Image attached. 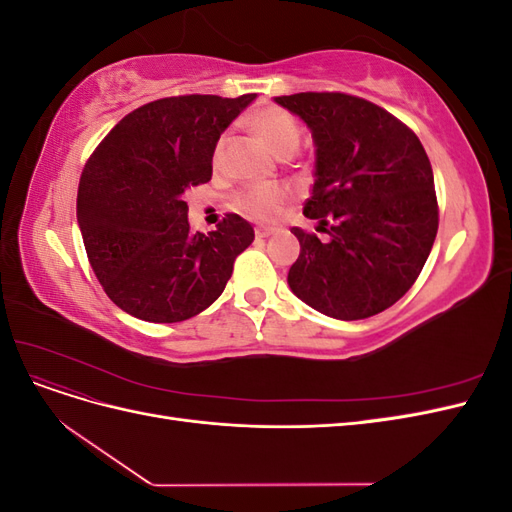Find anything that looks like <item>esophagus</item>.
<instances>
[{"label":"esophagus","mask_w":512,"mask_h":512,"mask_svg":"<svg viewBox=\"0 0 512 512\" xmlns=\"http://www.w3.org/2000/svg\"><path fill=\"white\" fill-rule=\"evenodd\" d=\"M273 235V228H256V237L258 239H267Z\"/></svg>","instance_id":"1"}]
</instances>
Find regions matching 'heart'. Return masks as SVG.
I'll list each match as a JSON object with an SVG mask.
<instances>
[{
	"label": "heart",
	"instance_id": "b5f03b06",
	"mask_svg": "<svg viewBox=\"0 0 512 512\" xmlns=\"http://www.w3.org/2000/svg\"><path fill=\"white\" fill-rule=\"evenodd\" d=\"M250 128L265 147L277 158H288L299 149L301 128L297 119L280 106H260L247 117ZM222 143L215 147V160H220ZM286 205V192L277 185L269 188H250L235 196V207L258 222L275 220Z\"/></svg>",
	"mask_w": 512,
	"mask_h": 512
}]
</instances>
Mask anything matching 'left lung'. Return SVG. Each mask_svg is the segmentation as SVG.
Masks as SVG:
<instances>
[{
    "instance_id": "left-lung-1",
    "label": "left lung",
    "mask_w": 512,
    "mask_h": 512,
    "mask_svg": "<svg viewBox=\"0 0 512 512\" xmlns=\"http://www.w3.org/2000/svg\"><path fill=\"white\" fill-rule=\"evenodd\" d=\"M273 100L312 132L314 185L303 215L329 235L290 228L301 252L288 286L324 316H376L412 288L436 239L427 153L408 126L363 98L309 91Z\"/></svg>"
}]
</instances>
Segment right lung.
<instances>
[{
    "mask_svg": "<svg viewBox=\"0 0 512 512\" xmlns=\"http://www.w3.org/2000/svg\"><path fill=\"white\" fill-rule=\"evenodd\" d=\"M254 98L149 102L123 117L91 153L76 220L91 269L123 312L181 322L224 292L254 228L228 213L209 235L192 232L183 194L211 179L215 145Z\"/></svg>",
    "mask_w": 512,
    "mask_h": 512,
    "instance_id": "right-lung-1",
    "label": "right lung"
}]
</instances>
